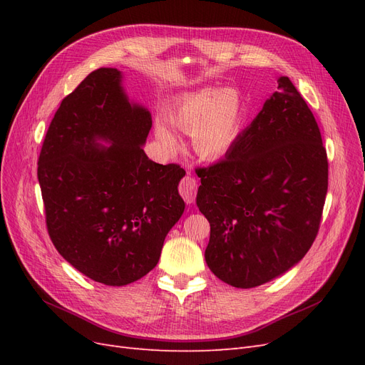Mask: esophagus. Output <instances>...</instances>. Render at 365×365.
<instances>
[{"label": "esophagus", "instance_id": "esophagus-1", "mask_svg": "<svg viewBox=\"0 0 365 365\" xmlns=\"http://www.w3.org/2000/svg\"><path fill=\"white\" fill-rule=\"evenodd\" d=\"M178 190L187 204H193L196 200V192H197L196 180L192 178V176H184L178 185Z\"/></svg>", "mask_w": 365, "mask_h": 365}]
</instances>
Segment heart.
Listing matches in <instances>:
<instances>
[{"label":"heart","mask_w":365,"mask_h":365,"mask_svg":"<svg viewBox=\"0 0 365 365\" xmlns=\"http://www.w3.org/2000/svg\"><path fill=\"white\" fill-rule=\"evenodd\" d=\"M239 101L233 90L201 91L185 97L172 113V125L193 134L197 155L216 158L230 148L236 134ZM157 137L168 149L178 146L173 130L165 125L157 126Z\"/></svg>","instance_id":"obj_1"}]
</instances>
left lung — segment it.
<instances>
[{
    "label": "left lung",
    "mask_w": 365,
    "mask_h": 365,
    "mask_svg": "<svg viewBox=\"0 0 365 365\" xmlns=\"http://www.w3.org/2000/svg\"><path fill=\"white\" fill-rule=\"evenodd\" d=\"M277 83L225 158L196 170V204L210 222L205 262L235 288H256L292 268L322 224L326 148L289 77Z\"/></svg>",
    "instance_id": "left-lung-1"
}]
</instances>
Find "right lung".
<instances>
[{"mask_svg": "<svg viewBox=\"0 0 365 365\" xmlns=\"http://www.w3.org/2000/svg\"><path fill=\"white\" fill-rule=\"evenodd\" d=\"M115 68L88 74L61 102L38 158L46 225L54 248L86 277L123 286L157 267L184 212L180 164L150 161L152 128L130 105ZM102 138L105 148L96 145Z\"/></svg>", "mask_w": 365, "mask_h": 365, "instance_id": "1", "label": "right lung"}]
</instances>
